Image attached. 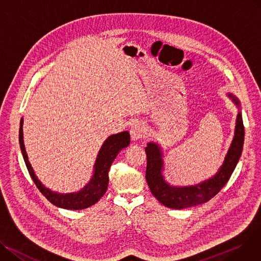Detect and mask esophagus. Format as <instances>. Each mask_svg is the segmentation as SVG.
<instances>
[{
  "label": "esophagus",
  "instance_id": "esophagus-1",
  "mask_svg": "<svg viewBox=\"0 0 261 261\" xmlns=\"http://www.w3.org/2000/svg\"><path fill=\"white\" fill-rule=\"evenodd\" d=\"M146 132H147L146 126L141 121L134 122V124L132 125L130 130H129L133 140L142 139V138H144L146 136Z\"/></svg>",
  "mask_w": 261,
  "mask_h": 261
}]
</instances>
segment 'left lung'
<instances>
[{
    "label": "left lung",
    "mask_w": 261,
    "mask_h": 261,
    "mask_svg": "<svg viewBox=\"0 0 261 261\" xmlns=\"http://www.w3.org/2000/svg\"><path fill=\"white\" fill-rule=\"evenodd\" d=\"M229 97L237 105H239L238 100L233 95H229ZM243 141L244 126L241 113H239L237 115L233 142L218 173L213 178L202 182L201 185L186 188H174L168 186L164 181L161 174L163 162L160 148L155 143H148L145 147L147 158L145 178L151 194L163 205L177 210L187 208L210 201L214 196H216L221 191L233 174L241 156Z\"/></svg>",
    "instance_id": "obj_1"
}]
</instances>
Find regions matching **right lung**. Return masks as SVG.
Returning a JSON list of instances; mask_svg holds the SVG:
<instances>
[{
  "mask_svg": "<svg viewBox=\"0 0 261 261\" xmlns=\"http://www.w3.org/2000/svg\"><path fill=\"white\" fill-rule=\"evenodd\" d=\"M20 124L21 125H20V132H19V141H20L23 158L30 177H32V179L34 180L35 185L39 189V191L46 197V199H47L49 202H51L56 206L67 208V210H83L94 205L100 200L101 197H103V195L107 190V186H109V181H110L109 172H110L112 163L114 162L115 158L119 154V151L122 148L126 147L130 142V136L128 132H122V133L110 136L105 140V142L103 143L99 151L96 163H95V173L88 185L78 193L63 195V194L54 193L50 190L46 189L39 181V179L36 177L33 167L28 161L25 146H24L23 128H22L23 119H21Z\"/></svg>",
  "mask_w": 261,
  "mask_h": 261,
  "instance_id": "add662e5",
  "label": "right lung"
}]
</instances>
